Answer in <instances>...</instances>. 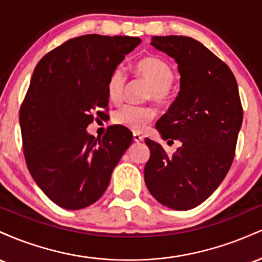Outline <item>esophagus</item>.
Listing matches in <instances>:
<instances>
[{
  "label": "esophagus",
  "mask_w": 262,
  "mask_h": 262,
  "mask_svg": "<svg viewBox=\"0 0 262 262\" xmlns=\"http://www.w3.org/2000/svg\"><path fill=\"white\" fill-rule=\"evenodd\" d=\"M133 140L135 141V143H141V141L144 140V137H143V135L138 134V133H134L133 134Z\"/></svg>",
  "instance_id": "obj_1"
}]
</instances>
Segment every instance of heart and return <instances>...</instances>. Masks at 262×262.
Returning <instances> with one entry per match:
<instances>
[{
    "label": "heart",
    "instance_id": "b5f03b06",
    "mask_svg": "<svg viewBox=\"0 0 262 262\" xmlns=\"http://www.w3.org/2000/svg\"><path fill=\"white\" fill-rule=\"evenodd\" d=\"M134 74L150 86L148 98L158 103H166L172 96V83L176 75L169 62L158 56H145L135 62ZM127 76L122 68H116L107 80V96L110 101L118 103L123 98ZM154 108L125 104L113 113L114 124L132 132H141L155 118Z\"/></svg>",
    "mask_w": 262,
    "mask_h": 262
}]
</instances>
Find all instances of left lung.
<instances>
[{"label":"left lung","instance_id":"left-lung-1","mask_svg":"<svg viewBox=\"0 0 262 262\" xmlns=\"http://www.w3.org/2000/svg\"><path fill=\"white\" fill-rule=\"evenodd\" d=\"M151 45L179 64L181 90L156 128L179 139L172 156L146 138L150 158L144 167L146 187L158 202L187 210L208 198L229 171L243 123L237 83L225 62L193 38L152 37Z\"/></svg>","mask_w":262,"mask_h":262}]
</instances>
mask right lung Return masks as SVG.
Here are the masks:
<instances>
[{"label":"right lung","instance_id":"add662e5","mask_svg":"<svg viewBox=\"0 0 262 262\" xmlns=\"http://www.w3.org/2000/svg\"><path fill=\"white\" fill-rule=\"evenodd\" d=\"M141 41L137 37L87 34L45 54L20 104L23 152L41 191L65 209L100 200L119 159L133 140L113 125L100 139L86 132L108 111L107 80Z\"/></svg>","mask_w":262,"mask_h":262}]
</instances>
